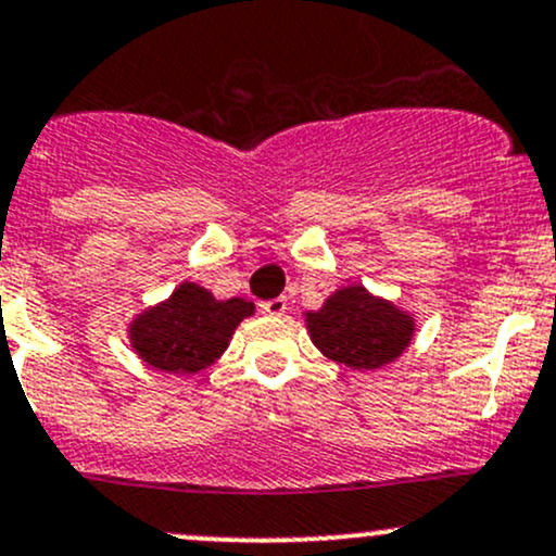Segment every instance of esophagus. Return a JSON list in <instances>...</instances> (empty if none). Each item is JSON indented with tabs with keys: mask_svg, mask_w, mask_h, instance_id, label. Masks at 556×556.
Listing matches in <instances>:
<instances>
[{
	"mask_svg": "<svg viewBox=\"0 0 556 556\" xmlns=\"http://www.w3.org/2000/svg\"><path fill=\"white\" fill-rule=\"evenodd\" d=\"M285 311H288V301H285V298H274V301H264V303H261V314L282 316Z\"/></svg>",
	"mask_w": 556,
	"mask_h": 556,
	"instance_id": "obj_1",
	"label": "esophagus"
}]
</instances>
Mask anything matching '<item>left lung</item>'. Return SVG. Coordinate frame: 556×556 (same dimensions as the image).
<instances>
[{"mask_svg": "<svg viewBox=\"0 0 556 556\" xmlns=\"http://www.w3.org/2000/svg\"><path fill=\"white\" fill-rule=\"evenodd\" d=\"M314 345L351 369H380L395 362L414 338V316L362 285L334 290L319 311H308Z\"/></svg>", "mask_w": 556, "mask_h": 556, "instance_id": "left-lung-1", "label": "left lung"}]
</instances>
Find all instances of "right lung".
<instances>
[{
    "label": "right lung",
    "mask_w": 556,
    "mask_h": 556,
    "mask_svg": "<svg viewBox=\"0 0 556 556\" xmlns=\"http://www.w3.org/2000/svg\"><path fill=\"white\" fill-rule=\"evenodd\" d=\"M255 306L242 298L216 301L194 282L179 285L168 301L144 308L129 325L137 356L168 375H194L227 351L231 334Z\"/></svg>",
    "instance_id": "right-lung-1"
}]
</instances>
